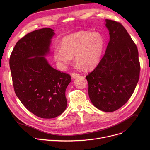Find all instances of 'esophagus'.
<instances>
[{
  "label": "esophagus",
  "mask_w": 150,
  "mask_h": 150,
  "mask_svg": "<svg viewBox=\"0 0 150 150\" xmlns=\"http://www.w3.org/2000/svg\"><path fill=\"white\" fill-rule=\"evenodd\" d=\"M79 76V74L76 73V72H74V73H72L71 74V77L72 78H78Z\"/></svg>",
  "instance_id": "esophagus-1"
}]
</instances>
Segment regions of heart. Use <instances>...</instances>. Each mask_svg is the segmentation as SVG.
<instances>
[{
    "instance_id": "heart-1",
    "label": "heart",
    "mask_w": 150,
    "mask_h": 150,
    "mask_svg": "<svg viewBox=\"0 0 150 150\" xmlns=\"http://www.w3.org/2000/svg\"><path fill=\"white\" fill-rule=\"evenodd\" d=\"M104 44V37L99 33L78 31L62 39V46L53 50V58L62 69L68 67L74 56L78 65L93 68L100 60Z\"/></svg>"
}]
</instances>
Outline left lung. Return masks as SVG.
I'll use <instances>...</instances> for the list:
<instances>
[{
    "instance_id": "left-lung-1",
    "label": "left lung",
    "mask_w": 150,
    "mask_h": 150,
    "mask_svg": "<svg viewBox=\"0 0 150 150\" xmlns=\"http://www.w3.org/2000/svg\"><path fill=\"white\" fill-rule=\"evenodd\" d=\"M110 41L97 67L86 76L88 95L99 110L112 112L132 96L138 82L140 63L137 47L119 22L105 19Z\"/></svg>"
}]
</instances>
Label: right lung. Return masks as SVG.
I'll use <instances>...</instances> for the list:
<instances>
[{
    "label": "right lung",
    "mask_w": 150,
    "mask_h": 150,
    "mask_svg": "<svg viewBox=\"0 0 150 150\" xmlns=\"http://www.w3.org/2000/svg\"><path fill=\"white\" fill-rule=\"evenodd\" d=\"M54 30L31 32L15 45L9 59L15 93L26 109L44 119L54 118L65 110V91L69 74L52 68L44 57L49 52Z\"/></svg>",
    "instance_id": "add662e5"
}]
</instances>
